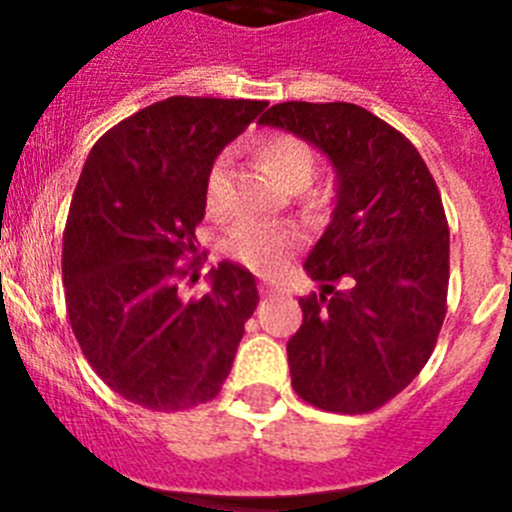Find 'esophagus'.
I'll return each mask as SVG.
<instances>
[{
    "instance_id": "esophagus-1",
    "label": "esophagus",
    "mask_w": 512,
    "mask_h": 512,
    "mask_svg": "<svg viewBox=\"0 0 512 512\" xmlns=\"http://www.w3.org/2000/svg\"><path fill=\"white\" fill-rule=\"evenodd\" d=\"M271 292H274V284H271V282L261 284V295H271Z\"/></svg>"
}]
</instances>
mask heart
Here are the masks:
<instances>
[{"mask_svg":"<svg viewBox=\"0 0 512 512\" xmlns=\"http://www.w3.org/2000/svg\"><path fill=\"white\" fill-rule=\"evenodd\" d=\"M259 158L279 182L295 192L300 210L310 220H323L333 210V189L312 182L318 171V151L295 133H269L259 140ZM207 215L225 217L233 205V174L230 156L220 153L210 164L202 184ZM300 233L287 223L271 220H243L230 230L225 248L235 261L261 274H277L292 253L300 248Z\"/></svg>","mask_w":512,"mask_h":512,"instance_id":"heart-1","label":"heart"}]
</instances>
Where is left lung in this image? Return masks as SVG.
<instances>
[{"instance_id":"1","label":"left lung","mask_w":512,"mask_h":512,"mask_svg":"<svg viewBox=\"0 0 512 512\" xmlns=\"http://www.w3.org/2000/svg\"><path fill=\"white\" fill-rule=\"evenodd\" d=\"M259 122L310 140L338 171L333 220L305 261L323 292L300 297L287 343L292 387L328 413H372L418 377L446 318L436 179L400 130L359 104L282 102Z\"/></svg>"}]
</instances>
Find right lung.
I'll return each instance as SVG.
<instances>
[{
    "instance_id": "add662e5",
    "label": "right lung",
    "mask_w": 512,
    "mask_h": 512,
    "mask_svg": "<svg viewBox=\"0 0 512 512\" xmlns=\"http://www.w3.org/2000/svg\"><path fill=\"white\" fill-rule=\"evenodd\" d=\"M256 99L169 97L117 122L89 151L63 228L71 328L107 387L156 413L223 390L246 320L251 271L223 261L205 297H184L207 253L202 184L220 148L261 115Z\"/></svg>"
}]
</instances>
